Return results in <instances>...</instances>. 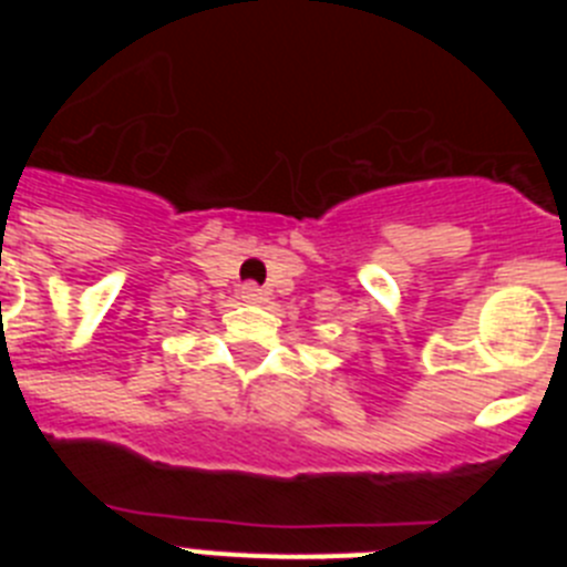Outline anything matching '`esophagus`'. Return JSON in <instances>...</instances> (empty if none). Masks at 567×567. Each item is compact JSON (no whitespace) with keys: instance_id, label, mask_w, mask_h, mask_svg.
Returning <instances> with one entry per match:
<instances>
[{"instance_id":"obj_1","label":"esophagus","mask_w":567,"mask_h":567,"mask_svg":"<svg viewBox=\"0 0 567 567\" xmlns=\"http://www.w3.org/2000/svg\"><path fill=\"white\" fill-rule=\"evenodd\" d=\"M240 298L249 300V303H258V300L264 298V289H260L258 284H244V287H240Z\"/></svg>"}]
</instances>
